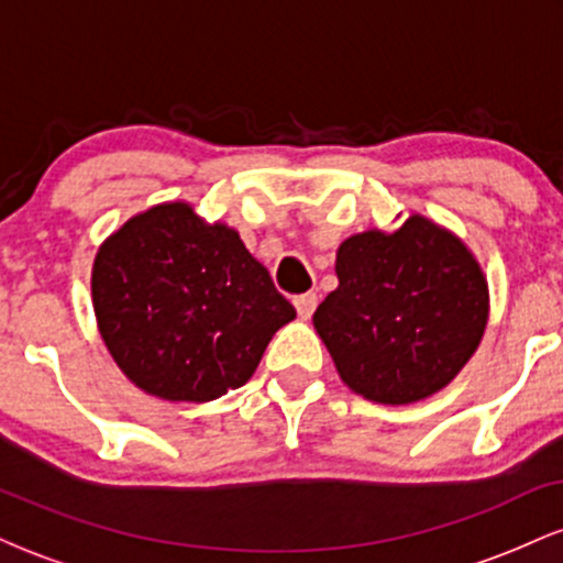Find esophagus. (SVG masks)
Segmentation results:
<instances>
[{"instance_id":"obj_1","label":"esophagus","mask_w":563,"mask_h":563,"mask_svg":"<svg viewBox=\"0 0 563 563\" xmlns=\"http://www.w3.org/2000/svg\"><path fill=\"white\" fill-rule=\"evenodd\" d=\"M294 307H296V312H299L301 320L312 318V312H314V309H318V294H301V296H296Z\"/></svg>"}]
</instances>
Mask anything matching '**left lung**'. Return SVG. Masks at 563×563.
I'll use <instances>...</instances> for the list:
<instances>
[{"label": "left lung", "mask_w": 563, "mask_h": 563, "mask_svg": "<svg viewBox=\"0 0 563 563\" xmlns=\"http://www.w3.org/2000/svg\"><path fill=\"white\" fill-rule=\"evenodd\" d=\"M339 288L314 312V331L352 391L410 405L450 384L479 346L489 290L466 243L421 214L394 232L346 238Z\"/></svg>", "instance_id": "1"}]
</instances>
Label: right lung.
I'll return each mask as SVG.
<instances>
[{
	"instance_id": "add662e5",
	"label": "right lung",
	"mask_w": 563,
	"mask_h": 563,
	"mask_svg": "<svg viewBox=\"0 0 563 563\" xmlns=\"http://www.w3.org/2000/svg\"><path fill=\"white\" fill-rule=\"evenodd\" d=\"M92 303L124 376L153 397L209 402L254 376L296 309L228 224L161 203L100 245Z\"/></svg>"
}]
</instances>
